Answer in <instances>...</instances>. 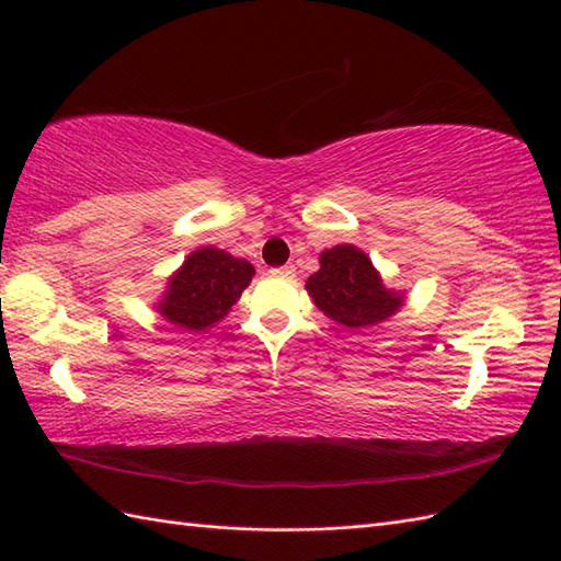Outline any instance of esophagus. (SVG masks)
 Wrapping results in <instances>:
<instances>
[{
	"mask_svg": "<svg viewBox=\"0 0 561 561\" xmlns=\"http://www.w3.org/2000/svg\"><path fill=\"white\" fill-rule=\"evenodd\" d=\"M274 277H282V279H291L296 274V267L294 265H284V267H274L272 270Z\"/></svg>",
	"mask_w": 561,
	"mask_h": 561,
	"instance_id": "34e87169",
	"label": "esophagus"
}]
</instances>
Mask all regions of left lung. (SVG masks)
I'll list each match as a JSON object with an SVG mask.
<instances>
[{
    "instance_id": "8db88e82",
    "label": "left lung",
    "mask_w": 561,
    "mask_h": 561,
    "mask_svg": "<svg viewBox=\"0 0 561 561\" xmlns=\"http://www.w3.org/2000/svg\"><path fill=\"white\" fill-rule=\"evenodd\" d=\"M306 291L330 320L350 330L386 323L404 304V291L386 287L371 257L352 243L320 253V270L308 277Z\"/></svg>"
}]
</instances>
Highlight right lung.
Segmentation results:
<instances>
[{
	"mask_svg": "<svg viewBox=\"0 0 561 561\" xmlns=\"http://www.w3.org/2000/svg\"><path fill=\"white\" fill-rule=\"evenodd\" d=\"M253 274L255 267L248 260L233 257L214 245H202L171 274L153 308L165 323L202 332L226 318Z\"/></svg>",
	"mask_w": 561,
	"mask_h": 561,
	"instance_id": "add662e5",
	"label": "right lung"
}]
</instances>
